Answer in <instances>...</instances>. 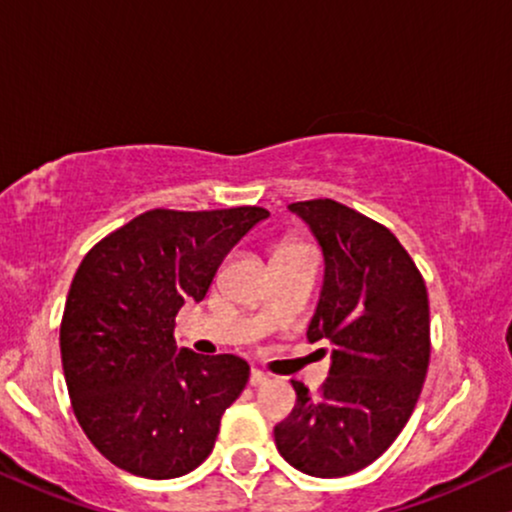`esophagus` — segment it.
I'll return each mask as SVG.
<instances>
[{"label": "esophagus", "instance_id": "34e87169", "mask_svg": "<svg viewBox=\"0 0 512 512\" xmlns=\"http://www.w3.org/2000/svg\"><path fill=\"white\" fill-rule=\"evenodd\" d=\"M267 380H269V375L262 373V370H257V368L250 370V385H252V387L267 385Z\"/></svg>", "mask_w": 512, "mask_h": 512}]
</instances>
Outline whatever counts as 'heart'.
Returning a JSON list of instances; mask_svg holds the SVG:
<instances>
[{
  "instance_id": "heart-1",
  "label": "heart",
  "mask_w": 512,
  "mask_h": 512,
  "mask_svg": "<svg viewBox=\"0 0 512 512\" xmlns=\"http://www.w3.org/2000/svg\"><path fill=\"white\" fill-rule=\"evenodd\" d=\"M289 245H293V243H289Z\"/></svg>"
}]
</instances>
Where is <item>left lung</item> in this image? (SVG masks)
<instances>
[{
    "label": "left lung",
    "mask_w": 512,
    "mask_h": 512,
    "mask_svg": "<svg viewBox=\"0 0 512 512\" xmlns=\"http://www.w3.org/2000/svg\"><path fill=\"white\" fill-rule=\"evenodd\" d=\"M325 257L310 342L332 346L317 395L293 380L296 407L274 426L276 450L310 477L354 474L407 426L431 358L424 276L383 223L334 199L289 204Z\"/></svg>",
    "instance_id": "8db88e82"
}]
</instances>
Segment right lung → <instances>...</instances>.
I'll return each mask as SVG.
<instances>
[{"mask_svg":"<svg viewBox=\"0 0 512 512\" xmlns=\"http://www.w3.org/2000/svg\"><path fill=\"white\" fill-rule=\"evenodd\" d=\"M267 216L262 207L151 209L81 260L62 315V368L76 421L115 467L175 479L214 450L250 366L178 349L175 315L207 296L223 257Z\"/></svg>","mask_w":512,"mask_h":512,"instance_id":"obj_1","label":"right lung"}]
</instances>
